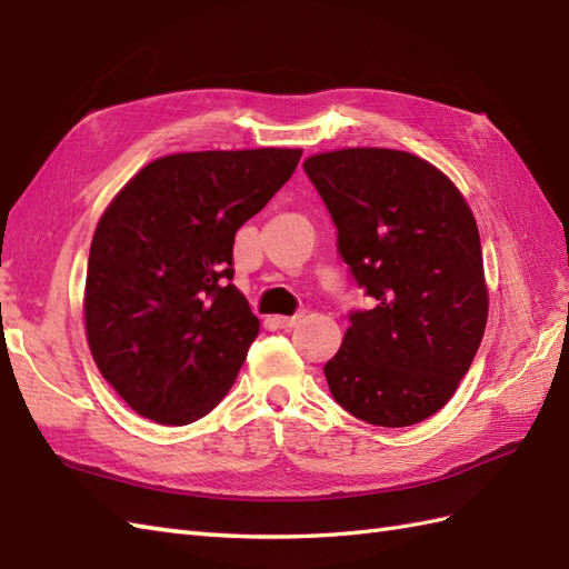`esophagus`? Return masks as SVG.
I'll use <instances>...</instances> for the list:
<instances>
[{"mask_svg":"<svg viewBox=\"0 0 569 569\" xmlns=\"http://www.w3.org/2000/svg\"><path fill=\"white\" fill-rule=\"evenodd\" d=\"M270 321H272L274 328L289 330V328H295L301 321V316H274V318H270Z\"/></svg>","mask_w":569,"mask_h":569,"instance_id":"obj_1","label":"esophagus"}]
</instances>
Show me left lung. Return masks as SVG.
Instances as JSON below:
<instances>
[{
    "mask_svg": "<svg viewBox=\"0 0 569 569\" xmlns=\"http://www.w3.org/2000/svg\"><path fill=\"white\" fill-rule=\"evenodd\" d=\"M338 227L355 282L377 299L352 311L323 367L355 418L410 427L445 408L488 323L476 217L451 180L398 149L352 147L303 161Z\"/></svg>",
    "mask_w": 569,
    "mask_h": 569,
    "instance_id": "1",
    "label": "left lung"
}]
</instances>
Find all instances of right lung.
Returning a JSON list of instances; mask_svg holds the SVG:
<instances>
[{
	"label": "right lung",
	"instance_id": "add662e5",
	"mask_svg": "<svg viewBox=\"0 0 569 569\" xmlns=\"http://www.w3.org/2000/svg\"><path fill=\"white\" fill-rule=\"evenodd\" d=\"M301 149L188 151L147 163L93 231V362L142 418L188 425L231 389L260 321L231 284L233 237L292 178Z\"/></svg>",
	"mask_w": 569,
	"mask_h": 569
}]
</instances>
